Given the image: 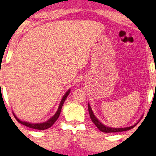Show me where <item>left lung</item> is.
<instances>
[{
	"label": "left lung",
	"mask_w": 156,
	"mask_h": 156,
	"mask_svg": "<svg viewBox=\"0 0 156 156\" xmlns=\"http://www.w3.org/2000/svg\"><path fill=\"white\" fill-rule=\"evenodd\" d=\"M88 111H89L90 117L91 120H92V122H94V125L97 127V128H98L99 130H101L102 132H104V133H115V132L126 131V130H130V129L133 128V127L136 125H136H133V126H130L128 127H124V128L123 127H122V128H112V127H108L105 126V125H103V124H102L101 122H100V121L95 117V115H94V114L93 113L92 109H91L90 106L89 104H88Z\"/></svg>",
	"instance_id": "8db88e82"
}]
</instances>
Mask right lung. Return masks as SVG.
I'll use <instances>...</instances> for the list:
<instances>
[{
    "mask_svg": "<svg viewBox=\"0 0 156 156\" xmlns=\"http://www.w3.org/2000/svg\"><path fill=\"white\" fill-rule=\"evenodd\" d=\"M69 93H70V90H69L66 93V94L64 95V97H62V100H61V102H60V104H59V108H58V110H57V112H56V114H55L51 118V119H50L48 121H47L46 122H43V123H40V124H31V123H29V122H23V121H20V119H17L16 116L13 114L14 117H15L16 119L18 121V122H20V124H23V125H25V126L31 127V128H33V129H37V130H46V129H48V128H49V127H51L52 125L54 124V122L57 120L58 118H59V115H60V112H61V108H62V105H63L64 102H65L67 96L69 95Z\"/></svg>",
    "mask_w": 156,
    "mask_h": 156,
    "instance_id": "add662e5",
    "label": "right lung"
}]
</instances>
